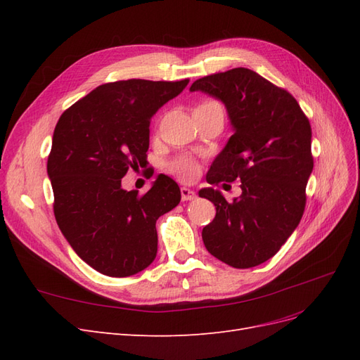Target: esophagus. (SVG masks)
Returning <instances> with one entry per match:
<instances>
[{"mask_svg": "<svg viewBox=\"0 0 360 360\" xmlns=\"http://www.w3.org/2000/svg\"><path fill=\"white\" fill-rule=\"evenodd\" d=\"M180 193H181V200L183 201H192V200H195V197H197V193H195L189 188H181Z\"/></svg>", "mask_w": 360, "mask_h": 360, "instance_id": "esophagus-1", "label": "esophagus"}]
</instances>
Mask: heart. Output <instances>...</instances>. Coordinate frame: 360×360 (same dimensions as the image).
<instances>
[{"instance_id": "heart-1", "label": "heart", "mask_w": 360, "mask_h": 360, "mask_svg": "<svg viewBox=\"0 0 360 360\" xmlns=\"http://www.w3.org/2000/svg\"><path fill=\"white\" fill-rule=\"evenodd\" d=\"M213 106H219L216 102L213 101H204L201 103H198L195 106L193 111H198V110H205V108H213ZM197 162L189 159V158H179L171 163V171L176 172L177 176L183 180H191L195 177V174H197Z\"/></svg>"}]
</instances>
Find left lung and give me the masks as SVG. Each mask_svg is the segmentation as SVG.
<instances>
[{"mask_svg":"<svg viewBox=\"0 0 360 360\" xmlns=\"http://www.w3.org/2000/svg\"><path fill=\"white\" fill-rule=\"evenodd\" d=\"M197 90L222 101L234 127L207 181H242V195L233 202L213 188L200 191L216 207L213 222L202 228L204 245L228 266H259L303 216L314 168L309 120L287 90L250 69L207 75L191 85Z\"/></svg>","mask_w":360,"mask_h":360,"instance_id":"left-lung-1","label":"left lung"}]
</instances>
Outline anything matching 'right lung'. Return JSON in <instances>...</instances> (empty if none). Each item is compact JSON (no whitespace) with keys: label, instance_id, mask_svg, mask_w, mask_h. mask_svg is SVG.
<instances>
[{"label":"right lung","instance_id":"right-lung-1","mask_svg":"<svg viewBox=\"0 0 360 360\" xmlns=\"http://www.w3.org/2000/svg\"><path fill=\"white\" fill-rule=\"evenodd\" d=\"M189 79L99 85L64 111L53 130L48 176L61 233L86 264L112 278L135 275L158 254L156 221L180 202L179 184L156 179L143 195L122 179L147 159L150 122Z\"/></svg>","mask_w":360,"mask_h":360}]
</instances>
